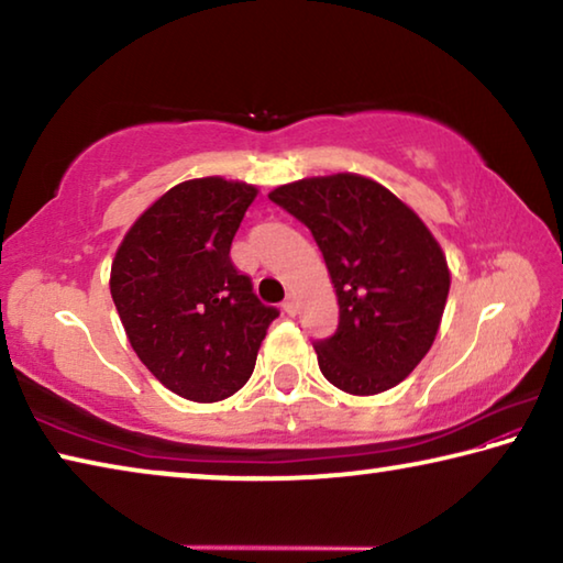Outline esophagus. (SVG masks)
<instances>
[{"mask_svg":"<svg viewBox=\"0 0 563 563\" xmlns=\"http://www.w3.org/2000/svg\"><path fill=\"white\" fill-rule=\"evenodd\" d=\"M283 310L288 312L290 318L298 316V300H295V295H288V298H285V302H283Z\"/></svg>","mask_w":563,"mask_h":563,"instance_id":"1","label":"esophagus"}]
</instances>
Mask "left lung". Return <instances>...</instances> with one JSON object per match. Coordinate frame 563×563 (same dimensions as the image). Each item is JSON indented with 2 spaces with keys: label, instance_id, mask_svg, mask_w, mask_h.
<instances>
[{
  "label": "left lung",
  "instance_id": "1",
  "mask_svg": "<svg viewBox=\"0 0 563 563\" xmlns=\"http://www.w3.org/2000/svg\"><path fill=\"white\" fill-rule=\"evenodd\" d=\"M316 238L340 322L312 342L320 373L350 395H377L430 352L450 295L440 243L385 186L365 176L302 178L268 194Z\"/></svg>",
  "mask_w": 563,
  "mask_h": 563
}]
</instances>
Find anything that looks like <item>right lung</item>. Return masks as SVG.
<instances>
[{
    "instance_id": "add662e5",
    "label": "right lung",
    "mask_w": 563,
    "mask_h": 563,
    "mask_svg": "<svg viewBox=\"0 0 563 563\" xmlns=\"http://www.w3.org/2000/svg\"><path fill=\"white\" fill-rule=\"evenodd\" d=\"M255 194L218 176L184 180L131 225L111 265V298L131 347L161 385L194 402L238 393L280 316L231 261Z\"/></svg>"
}]
</instances>
